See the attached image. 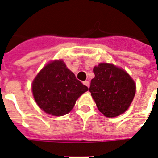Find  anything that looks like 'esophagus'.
Listing matches in <instances>:
<instances>
[{
  "mask_svg": "<svg viewBox=\"0 0 158 158\" xmlns=\"http://www.w3.org/2000/svg\"><path fill=\"white\" fill-rule=\"evenodd\" d=\"M83 84H84V85L85 86H87V87H90V83H89V81H87V80H86V81H84L83 82Z\"/></svg>",
  "mask_w": 158,
  "mask_h": 158,
  "instance_id": "1",
  "label": "esophagus"
}]
</instances>
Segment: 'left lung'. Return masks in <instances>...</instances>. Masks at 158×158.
<instances>
[{"mask_svg":"<svg viewBox=\"0 0 158 158\" xmlns=\"http://www.w3.org/2000/svg\"><path fill=\"white\" fill-rule=\"evenodd\" d=\"M89 91L98 109L107 117H116L130 106L136 84L128 73L111 63H99L93 68Z\"/></svg>","mask_w":158,"mask_h":158,"instance_id":"obj_1","label":"left lung"}]
</instances>
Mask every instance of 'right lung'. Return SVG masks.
Here are the masks:
<instances>
[{"label": "right lung", "instance_id": "1", "mask_svg": "<svg viewBox=\"0 0 158 158\" xmlns=\"http://www.w3.org/2000/svg\"><path fill=\"white\" fill-rule=\"evenodd\" d=\"M88 90L78 80L63 60H54L39 71L32 83V91L38 107L55 116L71 112L77 99Z\"/></svg>", "mask_w": 158, "mask_h": 158}]
</instances>
